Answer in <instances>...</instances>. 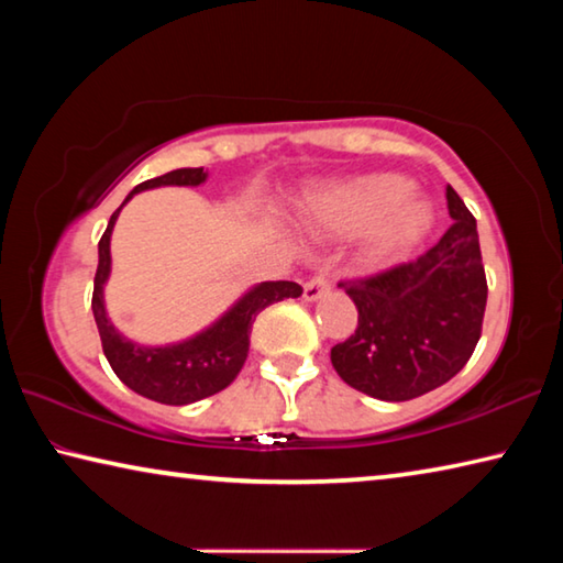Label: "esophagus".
<instances>
[{
  "label": "esophagus",
  "instance_id": "1",
  "mask_svg": "<svg viewBox=\"0 0 563 563\" xmlns=\"http://www.w3.org/2000/svg\"><path fill=\"white\" fill-rule=\"evenodd\" d=\"M328 290H330L328 275L325 273H318V275H312V278L302 285V298L308 300V302L320 300Z\"/></svg>",
  "mask_w": 563,
  "mask_h": 563
}]
</instances>
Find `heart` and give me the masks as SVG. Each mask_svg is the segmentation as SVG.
Returning <instances> with one entry per match:
<instances>
[{
	"label": "heart",
	"instance_id": "heart-1",
	"mask_svg": "<svg viewBox=\"0 0 563 563\" xmlns=\"http://www.w3.org/2000/svg\"><path fill=\"white\" fill-rule=\"evenodd\" d=\"M409 194L412 184L397 174L338 180L310 196L305 218L322 231L342 235L369 231V258L389 263L412 251L434 223L432 203Z\"/></svg>",
	"mask_w": 563,
	"mask_h": 563
}]
</instances>
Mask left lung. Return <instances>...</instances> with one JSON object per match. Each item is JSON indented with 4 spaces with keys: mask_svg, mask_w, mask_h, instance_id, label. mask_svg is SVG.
Returning <instances> with one entry per match:
<instances>
[{
    "mask_svg": "<svg viewBox=\"0 0 563 563\" xmlns=\"http://www.w3.org/2000/svg\"><path fill=\"white\" fill-rule=\"evenodd\" d=\"M452 225L409 263L345 280L357 330L330 350L350 387L385 402L432 393L460 373L482 335L487 308L479 235L470 208L446 186Z\"/></svg>",
    "mask_w": 563,
    "mask_h": 563,
    "instance_id": "1",
    "label": "left lung"
}]
</instances>
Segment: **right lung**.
Wrapping results in <instances>:
<instances>
[{
    "mask_svg": "<svg viewBox=\"0 0 563 563\" xmlns=\"http://www.w3.org/2000/svg\"><path fill=\"white\" fill-rule=\"evenodd\" d=\"M206 176L208 174L203 168H176L170 174L139 184L123 203H129L133 194H141V190L148 188L201 186ZM121 208L113 211L107 231H103L99 241V268L97 278H93L91 298L93 320H97L103 355H107L111 369L133 393L161 405H190L221 393L241 373L247 357V347H251V328L258 312L285 298H300L302 288L290 280L261 283L247 290L211 328L198 332L196 338L164 347L139 345V342L123 338L111 325L107 305H103V283L109 280L111 273V231Z\"/></svg>",
    "mask_w": 563,
    "mask_h": 563,
    "instance_id": "obj_1",
    "label": "right lung"
}]
</instances>
